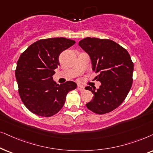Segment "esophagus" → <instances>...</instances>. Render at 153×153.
Returning a JSON list of instances; mask_svg holds the SVG:
<instances>
[{
    "mask_svg": "<svg viewBox=\"0 0 153 153\" xmlns=\"http://www.w3.org/2000/svg\"><path fill=\"white\" fill-rule=\"evenodd\" d=\"M78 90H80V91H83L85 89V88H84V87L82 86V85H78Z\"/></svg>",
    "mask_w": 153,
    "mask_h": 153,
    "instance_id": "34e87169",
    "label": "esophagus"
}]
</instances>
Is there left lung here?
Listing matches in <instances>:
<instances>
[{"label":"left lung","mask_w":153,"mask_h":153,"mask_svg":"<svg viewBox=\"0 0 153 153\" xmlns=\"http://www.w3.org/2000/svg\"><path fill=\"white\" fill-rule=\"evenodd\" d=\"M79 45L90 56L92 70L99 73L95 79L101 83L97 90L85 88L94 95L86 106L98 115L108 113L120 106L129 92L134 63L127 51L111 40L87 37Z\"/></svg>","instance_id":"left-lung-1"}]
</instances>
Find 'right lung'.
Segmentation results:
<instances>
[{"label": "right lung", "mask_w": 153, "mask_h": 153, "mask_svg": "<svg viewBox=\"0 0 153 153\" xmlns=\"http://www.w3.org/2000/svg\"><path fill=\"white\" fill-rule=\"evenodd\" d=\"M75 43L65 38L41 39L30 45L19 56L15 70L18 91L31 113L45 117L55 115L64 106L67 94L76 89L73 81L59 85L52 78L60 65V54Z\"/></svg>", "instance_id": "add662e5"}]
</instances>
